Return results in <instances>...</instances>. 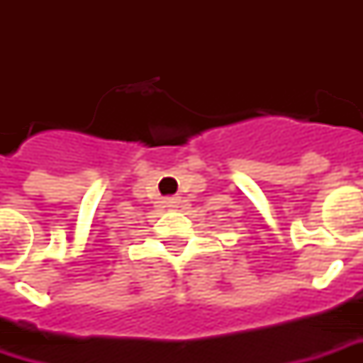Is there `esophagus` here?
Returning a JSON list of instances; mask_svg holds the SVG:
<instances>
[{"mask_svg":"<svg viewBox=\"0 0 363 363\" xmlns=\"http://www.w3.org/2000/svg\"><path fill=\"white\" fill-rule=\"evenodd\" d=\"M182 200L179 196H173V198H167L165 200V208H169V210H177V208H181Z\"/></svg>","mask_w":363,"mask_h":363,"instance_id":"34e87169","label":"esophagus"}]
</instances>
